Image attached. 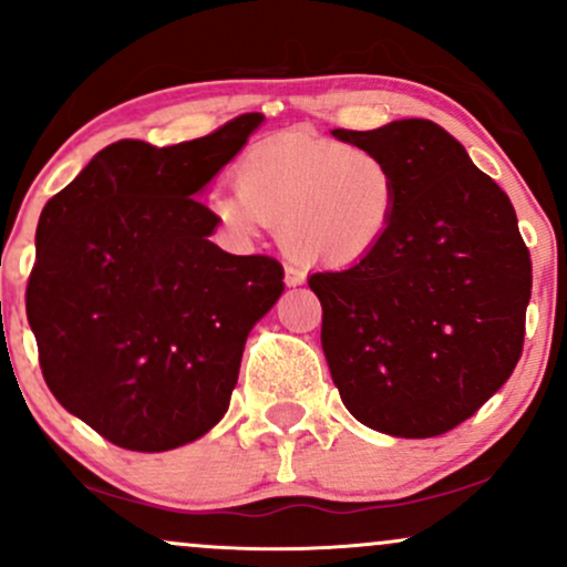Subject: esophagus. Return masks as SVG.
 Listing matches in <instances>:
<instances>
[{
  "label": "esophagus",
  "mask_w": 567,
  "mask_h": 567,
  "mask_svg": "<svg viewBox=\"0 0 567 567\" xmlns=\"http://www.w3.org/2000/svg\"><path fill=\"white\" fill-rule=\"evenodd\" d=\"M303 279H306L303 269H298V266H292V264L285 266V285L296 288V285H303Z\"/></svg>",
  "instance_id": "obj_1"
}]
</instances>
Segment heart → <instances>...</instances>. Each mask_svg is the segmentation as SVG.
<instances>
[{"label": "heart", "mask_w": 567, "mask_h": 567, "mask_svg": "<svg viewBox=\"0 0 567 567\" xmlns=\"http://www.w3.org/2000/svg\"><path fill=\"white\" fill-rule=\"evenodd\" d=\"M213 213L234 237L277 229L288 256L311 266L365 261L392 231L402 181L392 159L365 146L292 130L252 146Z\"/></svg>", "instance_id": "heart-1"}]
</instances>
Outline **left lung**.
<instances>
[{
  "label": "left lung",
  "instance_id": "1",
  "mask_svg": "<svg viewBox=\"0 0 567 567\" xmlns=\"http://www.w3.org/2000/svg\"><path fill=\"white\" fill-rule=\"evenodd\" d=\"M333 135L392 159L402 202L365 261L309 277L324 360L360 424L437 437L477 413L517 365L530 252L509 197L434 122Z\"/></svg>",
  "mask_w": 567,
  "mask_h": 567
}]
</instances>
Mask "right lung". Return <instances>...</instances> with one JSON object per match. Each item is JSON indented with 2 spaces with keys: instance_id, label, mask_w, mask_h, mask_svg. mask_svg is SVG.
Returning <instances> with one entry per match:
<instances>
[{
  "instance_id": "obj_1",
  "label": "right lung",
  "mask_w": 567,
  "mask_h": 567,
  "mask_svg": "<svg viewBox=\"0 0 567 567\" xmlns=\"http://www.w3.org/2000/svg\"><path fill=\"white\" fill-rule=\"evenodd\" d=\"M264 114L157 148L116 141L44 205L25 288L50 392L101 437L159 453L224 419L247 333L282 296V266L210 243L197 199Z\"/></svg>"
}]
</instances>
